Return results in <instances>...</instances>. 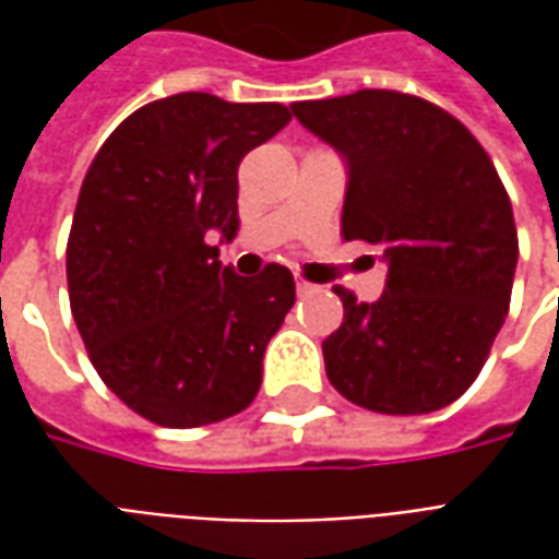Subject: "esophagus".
Listing matches in <instances>:
<instances>
[{
  "mask_svg": "<svg viewBox=\"0 0 559 559\" xmlns=\"http://www.w3.org/2000/svg\"><path fill=\"white\" fill-rule=\"evenodd\" d=\"M314 290H317V284L305 281L302 275H296V293H299V296H308V293H314Z\"/></svg>",
  "mask_w": 559,
  "mask_h": 559,
  "instance_id": "1",
  "label": "esophagus"
}]
</instances>
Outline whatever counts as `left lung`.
I'll use <instances>...</instances> for the list:
<instances>
[{
    "instance_id": "1",
    "label": "left lung",
    "mask_w": 559,
    "mask_h": 559,
    "mask_svg": "<svg viewBox=\"0 0 559 559\" xmlns=\"http://www.w3.org/2000/svg\"><path fill=\"white\" fill-rule=\"evenodd\" d=\"M293 114L347 160L344 239L389 263L377 302L335 287L329 383L365 411H440L479 377L509 311L518 233L503 182L479 140L416 95L359 90Z\"/></svg>"
}]
</instances>
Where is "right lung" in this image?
Segmentation results:
<instances>
[{"mask_svg":"<svg viewBox=\"0 0 559 559\" xmlns=\"http://www.w3.org/2000/svg\"><path fill=\"white\" fill-rule=\"evenodd\" d=\"M287 122L284 104L179 92L134 110L90 164L68 299L98 377L143 419L197 428L257 399L296 284L278 263L236 275L212 236H236L239 160Z\"/></svg>","mask_w":559,"mask_h":559,"instance_id":"obj_1","label":"right lung"}]
</instances>
